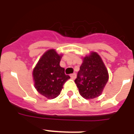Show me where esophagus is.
<instances>
[{
    "instance_id": "esophagus-1",
    "label": "esophagus",
    "mask_w": 134,
    "mask_h": 134,
    "mask_svg": "<svg viewBox=\"0 0 134 134\" xmlns=\"http://www.w3.org/2000/svg\"><path fill=\"white\" fill-rule=\"evenodd\" d=\"M70 76H71V78L72 79H75L76 77V74L75 73L71 74V75H70Z\"/></svg>"
}]
</instances>
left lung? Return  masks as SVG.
Wrapping results in <instances>:
<instances>
[{
    "mask_svg": "<svg viewBox=\"0 0 134 134\" xmlns=\"http://www.w3.org/2000/svg\"><path fill=\"white\" fill-rule=\"evenodd\" d=\"M108 80V70L101 57L96 52L83 58L75 83L80 94L90 99L102 94Z\"/></svg>",
    "mask_w": 134,
    "mask_h": 134,
    "instance_id": "1",
    "label": "left lung"
}]
</instances>
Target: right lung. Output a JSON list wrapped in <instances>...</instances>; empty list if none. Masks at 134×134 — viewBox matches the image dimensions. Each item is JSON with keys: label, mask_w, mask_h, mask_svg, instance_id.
Wrapping results in <instances>:
<instances>
[{"label": "right lung", "mask_w": 134, "mask_h": 134, "mask_svg": "<svg viewBox=\"0 0 134 134\" xmlns=\"http://www.w3.org/2000/svg\"><path fill=\"white\" fill-rule=\"evenodd\" d=\"M61 55L54 49L45 52L33 69L35 88L39 93L49 99L60 94L63 85L70 79L65 74V69L60 66Z\"/></svg>", "instance_id": "1"}]
</instances>
